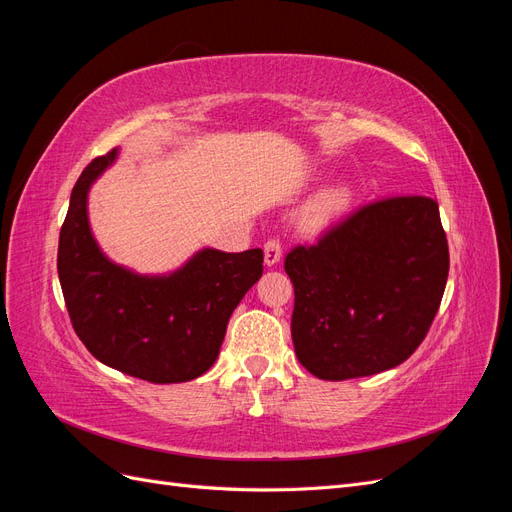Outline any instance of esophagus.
<instances>
[{
    "instance_id": "1",
    "label": "esophagus",
    "mask_w": 512,
    "mask_h": 512,
    "mask_svg": "<svg viewBox=\"0 0 512 512\" xmlns=\"http://www.w3.org/2000/svg\"><path fill=\"white\" fill-rule=\"evenodd\" d=\"M282 258V241L277 237H271L265 241V265L273 267Z\"/></svg>"
}]
</instances>
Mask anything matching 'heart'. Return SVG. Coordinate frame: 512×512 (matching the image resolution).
Here are the masks:
<instances>
[{
	"instance_id": "obj_1",
	"label": "heart",
	"mask_w": 512,
	"mask_h": 512,
	"mask_svg": "<svg viewBox=\"0 0 512 512\" xmlns=\"http://www.w3.org/2000/svg\"><path fill=\"white\" fill-rule=\"evenodd\" d=\"M346 205H348V192L344 188L324 190L305 207L301 215L303 226L312 230L327 226L335 215H339L346 209Z\"/></svg>"
}]
</instances>
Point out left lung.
I'll list each match as a JSON object with an SVG mask.
<instances>
[{
	"label": "left lung",
	"mask_w": 512,
	"mask_h": 512,
	"mask_svg": "<svg viewBox=\"0 0 512 512\" xmlns=\"http://www.w3.org/2000/svg\"><path fill=\"white\" fill-rule=\"evenodd\" d=\"M284 269L294 286L292 344L320 380L374 376L421 346L448 277L438 203L391 196L297 245Z\"/></svg>",
	"instance_id": "1"
}]
</instances>
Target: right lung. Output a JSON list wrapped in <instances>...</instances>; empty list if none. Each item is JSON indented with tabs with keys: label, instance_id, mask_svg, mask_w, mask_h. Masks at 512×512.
<instances>
[{
	"label": "right lung",
	"instance_id": "add662e5",
	"mask_svg": "<svg viewBox=\"0 0 512 512\" xmlns=\"http://www.w3.org/2000/svg\"><path fill=\"white\" fill-rule=\"evenodd\" d=\"M117 151L91 160L74 183L59 232L57 273L70 322L108 367L153 384L188 382L215 363L230 314L262 275V250L198 252L164 277L108 260L91 235L87 192Z\"/></svg>",
	"mask_w": 512,
	"mask_h": 512
}]
</instances>
